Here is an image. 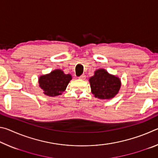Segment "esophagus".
Returning a JSON list of instances; mask_svg holds the SVG:
<instances>
[{"mask_svg": "<svg viewBox=\"0 0 158 158\" xmlns=\"http://www.w3.org/2000/svg\"><path fill=\"white\" fill-rule=\"evenodd\" d=\"M79 79H82V80H84L85 79V74H82V75L79 77Z\"/></svg>", "mask_w": 158, "mask_h": 158, "instance_id": "34e87169", "label": "esophagus"}]
</instances>
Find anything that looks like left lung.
<instances>
[{
    "mask_svg": "<svg viewBox=\"0 0 158 158\" xmlns=\"http://www.w3.org/2000/svg\"><path fill=\"white\" fill-rule=\"evenodd\" d=\"M89 81L92 93L99 99L114 98L121 87L119 78L111 75L103 69L96 70L95 75L90 77Z\"/></svg>",
    "mask_w": 158,
    "mask_h": 158,
    "instance_id": "8db88e82",
    "label": "left lung"
}]
</instances>
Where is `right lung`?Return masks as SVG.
<instances>
[{"mask_svg": "<svg viewBox=\"0 0 158 158\" xmlns=\"http://www.w3.org/2000/svg\"><path fill=\"white\" fill-rule=\"evenodd\" d=\"M71 79L70 74H65L60 69H56L49 74L40 77L39 85L45 95L53 97L60 95Z\"/></svg>", "mask_w": 158, "mask_h": 158, "instance_id": "1", "label": "right lung"}]
</instances>
